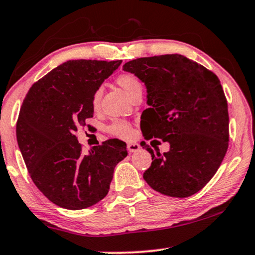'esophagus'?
Segmentation results:
<instances>
[{
    "instance_id": "34e87169",
    "label": "esophagus",
    "mask_w": 255,
    "mask_h": 255,
    "mask_svg": "<svg viewBox=\"0 0 255 255\" xmlns=\"http://www.w3.org/2000/svg\"><path fill=\"white\" fill-rule=\"evenodd\" d=\"M127 149L129 153H134V151H137L138 149H140V144H137L135 142L127 143Z\"/></svg>"
}]
</instances>
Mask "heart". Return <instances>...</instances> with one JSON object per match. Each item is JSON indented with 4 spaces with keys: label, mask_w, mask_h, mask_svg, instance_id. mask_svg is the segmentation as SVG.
<instances>
[{
    "label": "heart",
    "mask_w": 255,
    "mask_h": 255,
    "mask_svg": "<svg viewBox=\"0 0 255 255\" xmlns=\"http://www.w3.org/2000/svg\"><path fill=\"white\" fill-rule=\"evenodd\" d=\"M117 83L124 89V92L127 94L129 98H131L136 92H142V83L138 80L137 76H135L131 73H124L120 74L117 77ZM101 99H102V89L98 88L93 93L92 96V106L95 111H99L100 105H101ZM109 134H112L113 136H117L120 138H129L133 135V128H131L130 124L126 121L117 120L113 122L112 125H109L108 127Z\"/></svg>",
    "instance_id": "1"
}]
</instances>
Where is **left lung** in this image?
Listing matches in <instances>:
<instances>
[{
	"label": "left lung",
	"mask_w": 255,
	"mask_h": 255,
	"mask_svg": "<svg viewBox=\"0 0 255 255\" xmlns=\"http://www.w3.org/2000/svg\"><path fill=\"white\" fill-rule=\"evenodd\" d=\"M124 70L146 85L144 138L170 144L163 154L142 144L153 160L143 179L163 195L195 194L213 178L228 148L230 118L220 80L179 54L141 57L125 63Z\"/></svg>",
	"instance_id": "1"
}]
</instances>
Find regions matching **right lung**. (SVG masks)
I'll return each instance as SVG.
<instances>
[{
    "label": "right lung",
    "mask_w": 255,
    "mask_h": 255,
    "mask_svg": "<svg viewBox=\"0 0 255 255\" xmlns=\"http://www.w3.org/2000/svg\"><path fill=\"white\" fill-rule=\"evenodd\" d=\"M122 61L73 60L35 82L22 104L16 137L29 175L43 195L66 209H83L108 194L115 166L127 156L109 138L82 151L77 127L93 118V93Z\"/></svg>",
    "instance_id": "right-lung-1"
}]
</instances>
